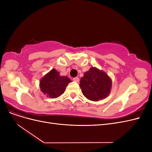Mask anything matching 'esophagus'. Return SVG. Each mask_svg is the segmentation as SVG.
<instances>
[{"label":"esophagus","mask_w":152,"mask_h":152,"mask_svg":"<svg viewBox=\"0 0 152 152\" xmlns=\"http://www.w3.org/2000/svg\"><path fill=\"white\" fill-rule=\"evenodd\" d=\"M73 80H74L75 82H79V78H78V77H75V78H73Z\"/></svg>","instance_id":"esophagus-1"}]
</instances>
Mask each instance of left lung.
Returning a JSON list of instances; mask_svg holds the SVG:
<instances>
[{"label": "left lung", "instance_id": "obj_1", "mask_svg": "<svg viewBox=\"0 0 152 152\" xmlns=\"http://www.w3.org/2000/svg\"><path fill=\"white\" fill-rule=\"evenodd\" d=\"M112 84L111 79L104 72L91 67L81 78L79 86L86 98L93 102H98L108 96Z\"/></svg>", "mask_w": 152, "mask_h": 152}]
</instances>
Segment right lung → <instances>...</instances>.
Here are the masks:
<instances>
[{"label":"right lung","instance_id":"add662e5","mask_svg":"<svg viewBox=\"0 0 152 152\" xmlns=\"http://www.w3.org/2000/svg\"><path fill=\"white\" fill-rule=\"evenodd\" d=\"M71 80L67 76H61L60 73L52 69L40 80L41 91L50 98H56L63 94Z\"/></svg>","mask_w":152,"mask_h":152}]
</instances>
